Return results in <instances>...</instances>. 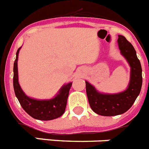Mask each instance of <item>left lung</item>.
<instances>
[{"label":"left lung","instance_id":"obj_1","mask_svg":"<svg viewBox=\"0 0 149 149\" xmlns=\"http://www.w3.org/2000/svg\"><path fill=\"white\" fill-rule=\"evenodd\" d=\"M118 43L121 54L130 67V78L127 88L118 94H103L85 81L89 105L100 116H114L125 113L134 104L142 88V67L134 46L122 35H118Z\"/></svg>","mask_w":149,"mask_h":149}]
</instances>
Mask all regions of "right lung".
Listing matches in <instances>:
<instances>
[{"instance_id":"add662e5","label":"right lung","mask_w":149,"mask_h":149,"mask_svg":"<svg viewBox=\"0 0 149 149\" xmlns=\"http://www.w3.org/2000/svg\"><path fill=\"white\" fill-rule=\"evenodd\" d=\"M20 49L21 47L17 50L13 66V88L18 100L23 109L35 119L49 121L58 118L61 116L65 111L72 82L63 85L58 94L52 99L40 100L28 97L24 94L19 83L17 62Z\"/></svg>"}]
</instances>
